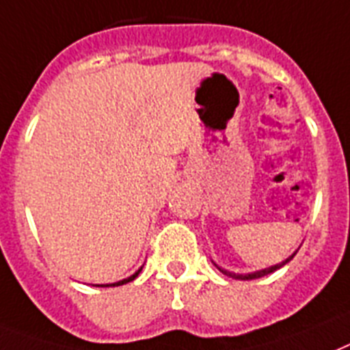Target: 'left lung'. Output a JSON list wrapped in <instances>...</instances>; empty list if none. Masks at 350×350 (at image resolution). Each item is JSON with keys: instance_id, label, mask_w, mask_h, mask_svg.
Wrapping results in <instances>:
<instances>
[{"instance_id": "left-lung-1", "label": "left lung", "mask_w": 350, "mask_h": 350, "mask_svg": "<svg viewBox=\"0 0 350 350\" xmlns=\"http://www.w3.org/2000/svg\"><path fill=\"white\" fill-rule=\"evenodd\" d=\"M297 252H298V250H297ZM297 252H295V254L289 255V257L286 258V260H282V262L273 264V266H269V268L257 269V271H252V273H234V271H228V269H224V268H221V266H217V264H215L214 260H212V262H214V266H215V268H217V269H219L221 273L228 275V277L237 278V280H254V278H260V277H264V275L273 273V271H277V269H280V268H282V266H286V264H288L289 260H291V258L295 257V255H297Z\"/></svg>"}]
</instances>
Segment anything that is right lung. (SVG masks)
<instances>
[{"mask_svg": "<svg viewBox=\"0 0 350 350\" xmlns=\"http://www.w3.org/2000/svg\"><path fill=\"white\" fill-rule=\"evenodd\" d=\"M142 268H144V266H142ZM142 268L138 269V271H135V273L131 275V277L122 278V280H118V282H113V284H95V286H98V288H115V286H122V284H127V282H131V280H135V278L138 277V273H140V271H142Z\"/></svg>", "mask_w": 350, "mask_h": 350, "instance_id": "right-lung-1", "label": "right lung"}]
</instances>
